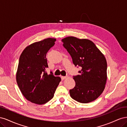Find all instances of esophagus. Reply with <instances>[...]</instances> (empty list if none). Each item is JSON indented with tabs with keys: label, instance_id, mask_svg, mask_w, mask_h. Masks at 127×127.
Returning a JSON list of instances; mask_svg holds the SVG:
<instances>
[{
	"label": "esophagus",
	"instance_id": "esophagus-1",
	"mask_svg": "<svg viewBox=\"0 0 127 127\" xmlns=\"http://www.w3.org/2000/svg\"><path fill=\"white\" fill-rule=\"evenodd\" d=\"M66 77H67L66 76H61V79H62V80H64V79H66Z\"/></svg>",
	"mask_w": 127,
	"mask_h": 127
}]
</instances>
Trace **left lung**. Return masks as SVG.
I'll use <instances>...</instances> for the list:
<instances>
[{
  "label": "left lung",
  "instance_id": "left-lung-1",
  "mask_svg": "<svg viewBox=\"0 0 127 127\" xmlns=\"http://www.w3.org/2000/svg\"><path fill=\"white\" fill-rule=\"evenodd\" d=\"M62 41L73 64L81 68L79 75L73 76L76 85L69 90L71 97L82 103L95 100L102 93L106 82L107 63L104 56L89 40L68 36Z\"/></svg>",
  "mask_w": 127,
  "mask_h": 127
}]
</instances>
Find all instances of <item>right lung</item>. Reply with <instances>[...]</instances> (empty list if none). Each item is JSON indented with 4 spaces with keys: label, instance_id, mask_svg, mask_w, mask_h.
Masks as SVG:
<instances>
[{
    "label": "right lung",
    "instance_id": "1",
    "mask_svg": "<svg viewBox=\"0 0 127 127\" xmlns=\"http://www.w3.org/2000/svg\"><path fill=\"white\" fill-rule=\"evenodd\" d=\"M56 39L48 38L27 47L19 59L16 82L22 94L32 103L43 104L53 98L61 78L48 75L46 55L55 44Z\"/></svg>",
    "mask_w": 127,
    "mask_h": 127
}]
</instances>
